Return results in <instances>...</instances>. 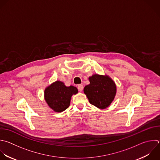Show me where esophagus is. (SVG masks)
I'll return each instance as SVG.
<instances>
[{"label":"esophagus","instance_id":"1","mask_svg":"<svg viewBox=\"0 0 160 160\" xmlns=\"http://www.w3.org/2000/svg\"><path fill=\"white\" fill-rule=\"evenodd\" d=\"M83 88H84V87H83V86L82 84H79L78 86V90L79 91H82L83 90Z\"/></svg>","mask_w":160,"mask_h":160}]
</instances>
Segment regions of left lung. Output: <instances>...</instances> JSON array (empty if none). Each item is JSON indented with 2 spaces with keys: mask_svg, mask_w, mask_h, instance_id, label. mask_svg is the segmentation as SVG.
I'll list each match as a JSON object with an SVG mask.
<instances>
[{
  "mask_svg": "<svg viewBox=\"0 0 160 160\" xmlns=\"http://www.w3.org/2000/svg\"><path fill=\"white\" fill-rule=\"evenodd\" d=\"M90 84L84 88L89 102L99 109L108 108L116 93L115 82L108 76L94 74L89 78Z\"/></svg>",
  "mask_w": 160,
  "mask_h": 160,
  "instance_id": "obj_1",
  "label": "left lung"
}]
</instances>
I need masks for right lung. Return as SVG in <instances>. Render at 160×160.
<instances>
[{
	"instance_id": "add662e5",
	"label": "right lung",
	"mask_w": 160,
	"mask_h": 160,
	"mask_svg": "<svg viewBox=\"0 0 160 160\" xmlns=\"http://www.w3.org/2000/svg\"><path fill=\"white\" fill-rule=\"evenodd\" d=\"M78 92V90L76 87L73 86L67 87L64 82L57 81L46 88L44 99L53 111L60 112L69 106L72 96L76 94Z\"/></svg>"
}]
</instances>
